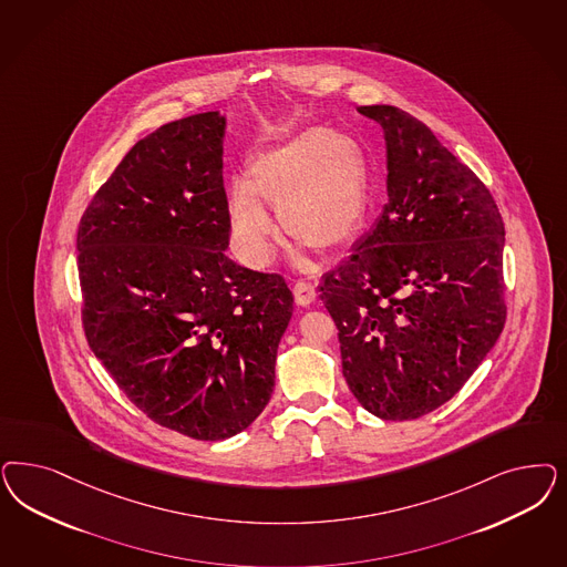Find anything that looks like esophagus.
<instances>
[{"label": "esophagus", "instance_id": "34e87169", "mask_svg": "<svg viewBox=\"0 0 567 567\" xmlns=\"http://www.w3.org/2000/svg\"><path fill=\"white\" fill-rule=\"evenodd\" d=\"M293 298H296L298 305L307 307V305L315 302L317 290H315V286L309 284V281H296V284H293Z\"/></svg>", "mask_w": 567, "mask_h": 567}]
</instances>
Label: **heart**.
<instances>
[{"label":"heart","mask_w":567,"mask_h":567,"mask_svg":"<svg viewBox=\"0 0 567 567\" xmlns=\"http://www.w3.org/2000/svg\"><path fill=\"white\" fill-rule=\"evenodd\" d=\"M248 175L229 183L227 215L234 248L250 267L271 262L279 236L262 197L279 208L284 227L300 238V246L340 248L365 220V158L352 140L329 128H302L258 152Z\"/></svg>","instance_id":"b5f03b06"}]
</instances>
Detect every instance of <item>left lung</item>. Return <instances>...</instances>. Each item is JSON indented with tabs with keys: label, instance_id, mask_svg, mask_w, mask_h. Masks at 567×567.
Returning <instances> with one entry per match:
<instances>
[{
	"label": "left lung",
	"instance_id": "1",
	"mask_svg": "<svg viewBox=\"0 0 567 567\" xmlns=\"http://www.w3.org/2000/svg\"><path fill=\"white\" fill-rule=\"evenodd\" d=\"M357 110L384 128L388 204L319 290L357 401L417 420L457 394L503 331L505 227L432 128L396 106Z\"/></svg>",
	"mask_w": 567,
	"mask_h": 567
}]
</instances>
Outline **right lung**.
I'll use <instances>...</instances> for the list:
<instances>
[{
  "label": "right lung",
  "mask_w": 567,
  "mask_h": 567,
  "mask_svg": "<svg viewBox=\"0 0 567 567\" xmlns=\"http://www.w3.org/2000/svg\"><path fill=\"white\" fill-rule=\"evenodd\" d=\"M225 116L192 114L131 147L76 231L83 329L140 411L196 440L262 413L293 296L239 267L223 187Z\"/></svg>",
  "instance_id": "add662e5"
}]
</instances>
